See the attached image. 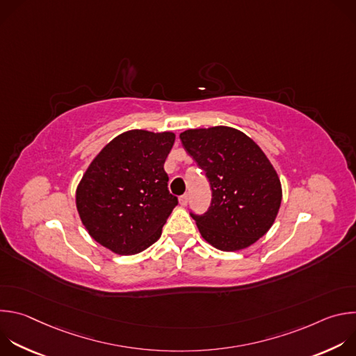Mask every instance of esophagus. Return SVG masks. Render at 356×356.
Wrapping results in <instances>:
<instances>
[{"instance_id":"obj_1","label":"esophagus","mask_w":356,"mask_h":356,"mask_svg":"<svg viewBox=\"0 0 356 356\" xmlns=\"http://www.w3.org/2000/svg\"><path fill=\"white\" fill-rule=\"evenodd\" d=\"M179 202H180V206H181V207H186V206L188 204V194H183V195H180Z\"/></svg>"}]
</instances>
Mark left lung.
<instances>
[{
	"label": "left lung",
	"instance_id": "left-lung-1",
	"mask_svg": "<svg viewBox=\"0 0 356 356\" xmlns=\"http://www.w3.org/2000/svg\"><path fill=\"white\" fill-rule=\"evenodd\" d=\"M187 154L206 172L213 198L204 214H193L201 236L234 252L255 243L277 216L282 186L262 149L229 127L180 134Z\"/></svg>",
	"mask_w": 356,
	"mask_h": 356
}]
</instances>
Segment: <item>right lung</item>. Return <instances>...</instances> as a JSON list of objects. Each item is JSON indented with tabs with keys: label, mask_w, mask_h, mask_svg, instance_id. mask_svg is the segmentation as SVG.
<instances>
[{
	"label": "right lung",
	"mask_w": 356,
	"mask_h": 356,
	"mask_svg": "<svg viewBox=\"0 0 356 356\" xmlns=\"http://www.w3.org/2000/svg\"><path fill=\"white\" fill-rule=\"evenodd\" d=\"M173 143V132L132 129L95 156L76 191L79 216L92 239L118 255L139 253L159 239L179 202L163 169Z\"/></svg>",
	"instance_id": "right-lung-1"
}]
</instances>
